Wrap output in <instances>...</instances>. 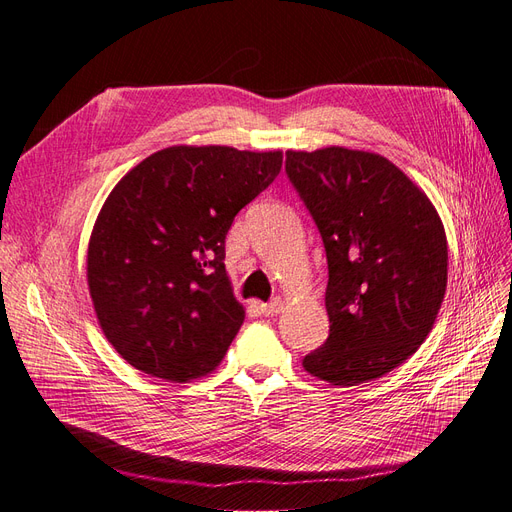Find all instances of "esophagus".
<instances>
[{
  "mask_svg": "<svg viewBox=\"0 0 512 512\" xmlns=\"http://www.w3.org/2000/svg\"><path fill=\"white\" fill-rule=\"evenodd\" d=\"M282 307H284V301H282L280 297H275L273 301L260 305V314H265V316H277V314L282 312Z\"/></svg>",
  "mask_w": 512,
  "mask_h": 512,
  "instance_id": "obj_1",
  "label": "esophagus"
}]
</instances>
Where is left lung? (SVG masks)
<instances>
[{
  "mask_svg": "<svg viewBox=\"0 0 512 512\" xmlns=\"http://www.w3.org/2000/svg\"><path fill=\"white\" fill-rule=\"evenodd\" d=\"M286 173L320 230L329 262V337L307 374L356 386L421 346L446 292L444 224L427 194L378 153L286 151Z\"/></svg>",
  "mask_w": 512,
  "mask_h": 512,
  "instance_id": "left-lung-1",
  "label": "left lung"
}]
</instances>
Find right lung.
<instances>
[{
  "label": "right lung",
  "instance_id": "right-lung-1",
  "mask_svg": "<svg viewBox=\"0 0 512 512\" xmlns=\"http://www.w3.org/2000/svg\"><path fill=\"white\" fill-rule=\"evenodd\" d=\"M280 168L282 151L175 145L108 194L87 284L106 339L132 367L190 382L222 363L245 318L224 267L228 228Z\"/></svg>",
  "mask_w": 512,
  "mask_h": 512
}]
</instances>
